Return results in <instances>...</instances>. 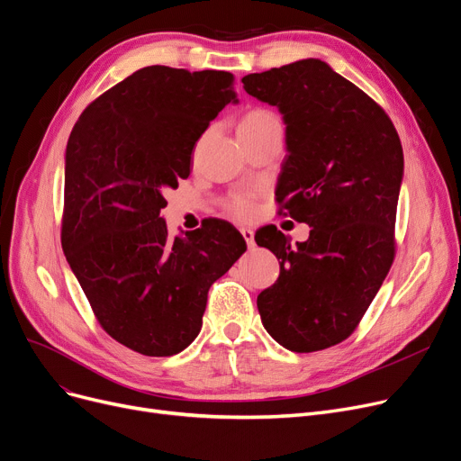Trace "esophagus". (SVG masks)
<instances>
[{
  "mask_svg": "<svg viewBox=\"0 0 461 461\" xmlns=\"http://www.w3.org/2000/svg\"><path fill=\"white\" fill-rule=\"evenodd\" d=\"M241 235H243V239L247 241V247H249V249H254V231H252L250 228H243V230H241Z\"/></svg>",
  "mask_w": 461,
  "mask_h": 461,
  "instance_id": "1",
  "label": "esophagus"
}]
</instances>
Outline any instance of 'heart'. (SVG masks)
Returning a JSON list of instances; mask_svg holds the SVG:
<instances>
[{"label": "heart", "instance_id": "obj_1", "mask_svg": "<svg viewBox=\"0 0 461 461\" xmlns=\"http://www.w3.org/2000/svg\"><path fill=\"white\" fill-rule=\"evenodd\" d=\"M278 122L276 116L269 111L264 109H254L250 111L245 118L239 130H254V128H262L266 124H273ZM228 211L239 218V220H249L254 216L256 212V205H254V197L250 194H237L233 195L228 202Z\"/></svg>", "mask_w": 461, "mask_h": 461}]
</instances>
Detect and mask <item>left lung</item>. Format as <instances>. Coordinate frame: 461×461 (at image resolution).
Returning <instances> with one entry per match:
<instances>
[{"label":"left lung","mask_w":461,"mask_h":461,"mask_svg":"<svg viewBox=\"0 0 461 461\" xmlns=\"http://www.w3.org/2000/svg\"><path fill=\"white\" fill-rule=\"evenodd\" d=\"M247 94L286 124L276 202L309 239L292 247L275 226L254 235L280 259L258 295L262 324L292 352L330 348L356 330L386 278L403 181V149L388 114L318 58L243 77Z\"/></svg>","instance_id":"left-lung-1"}]
</instances>
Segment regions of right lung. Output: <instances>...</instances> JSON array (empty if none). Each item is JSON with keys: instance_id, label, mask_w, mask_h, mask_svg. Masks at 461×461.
<instances>
[{"instance_id": "1", "label": "right lung", "mask_w": 461, "mask_h": 461, "mask_svg": "<svg viewBox=\"0 0 461 461\" xmlns=\"http://www.w3.org/2000/svg\"><path fill=\"white\" fill-rule=\"evenodd\" d=\"M228 71L149 66L78 116L66 149L62 249L102 328L145 356H173L202 330L207 294L247 250L226 220L171 239L166 194L228 104Z\"/></svg>"}]
</instances>
